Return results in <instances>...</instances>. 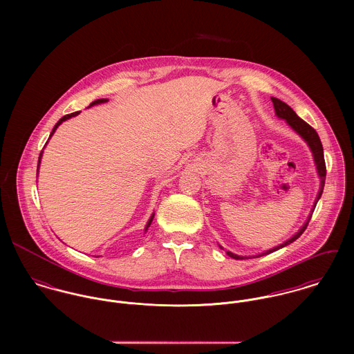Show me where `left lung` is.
Wrapping results in <instances>:
<instances>
[{"mask_svg": "<svg viewBox=\"0 0 354 354\" xmlns=\"http://www.w3.org/2000/svg\"><path fill=\"white\" fill-rule=\"evenodd\" d=\"M271 101L274 103V109H275L277 115H278L279 118L286 120V122H288L300 136H303L304 140L308 143L310 151L313 153L315 163H316V167H317V173H319V176H320V191H319L317 199H316V203H315V204H317V201L320 199V196H322V194H323L324 181H326V162H324V153H323V146H322L320 138H319L317 132H316L309 124H306L303 118H300V117L296 114V111H295L289 104H286L285 102H282L281 100H278V98H271ZM315 207H316V205H315ZM313 209H315V208H313ZM313 209H312V211H313ZM310 218H312V214L309 215V218H308L306 223L301 227V230H300L296 236H293L290 240H288L286 243L281 244L279 247H275L274 250H270V251H267V252L260 253V254L253 256V257H259V256H264V254H268V253L274 252V251H278V250H281V248L289 245L290 243L296 241V240L303 234L304 230L306 229V226H308ZM226 253H227L230 257L237 259V260L245 259V256H239V254H234V253L229 252V251Z\"/></svg>", "mask_w": 354, "mask_h": 354, "instance_id": "left-lung-1", "label": "left lung"}]
</instances>
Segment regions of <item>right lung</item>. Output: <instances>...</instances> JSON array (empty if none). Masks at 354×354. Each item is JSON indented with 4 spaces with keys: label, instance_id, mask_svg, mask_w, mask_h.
<instances>
[{
    "label": "right lung",
    "instance_id": "add662e5",
    "mask_svg": "<svg viewBox=\"0 0 354 354\" xmlns=\"http://www.w3.org/2000/svg\"><path fill=\"white\" fill-rule=\"evenodd\" d=\"M103 102H106V100H97V101L93 102L90 106H93V104H98V103H103ZM79 114V111H75V113H71V114H66V115H64L62 118H59V121L54 125V128H53V131H51V135L55 132V129H57V127L62 122V121H65V120H68V118H71V117H75V115H77ZM41 156H42V152L39 153V160H38V166H39V162H41ZM152 219H153V215H152L151 218H150V221H149V223H147V226H146V230L150 227V225H151Z\"/></svg>",
    "mask_w": 354,
    "mask_h": 354
}]
</instances>
